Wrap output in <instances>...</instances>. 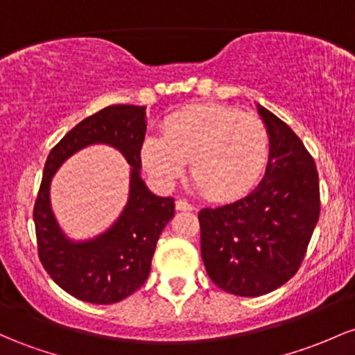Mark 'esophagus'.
Returning <instances> with one entry per match:
<instances>
[{
  "label": "esophagus",
  "mask_w": 355,
  "mask_h": 355,
  "mask_svg": "<svg viewBox=\"0 0 355 355\" xmlns=\"http://www.w3.org/2000/svg\"><path fill=\"white\" fill-rule=\"evenodd\" d=\"M175 207H177V210H193V205L189 204L184 198H178V200L175 202Z\"/></svg>",
  "instance_id": "obj_1"
}]
</instances>
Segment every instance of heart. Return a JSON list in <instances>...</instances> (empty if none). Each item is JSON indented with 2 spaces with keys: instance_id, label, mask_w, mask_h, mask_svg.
Segmentation results:
<instances>
[{
  "instance_id": "heart-1",
  "label": "heart",
  "mask_w": 355,
  "mask_h": 355,
  "mask_svg": "<svg viewBox=\"0 0 355 355\" xmlns=\"http://www.w3.org/2000/svg\"><path fill=\"white\" fill-rule=\"evenodd\" d=\"M163 136L143 139L141 165L159 185L170 187L190 162L193 184L205 197L231 202L254 189L270 162V133L259 118L234 107L198 104L173 112Z\"/></svg>"
}]
</instances>
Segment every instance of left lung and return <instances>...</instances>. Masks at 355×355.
Here are the masks:
<instances>
[{"instance_id": "1", "label": "left lung", "mask_w": 355, "mask_h": 355, "mask_svg": "<svg viewBox=\"0 0 355 355\" xmlns=\"http://www.w3.org/2000/svg\"><path fill=\"white\" fill-rule=\"evenodd\" d=\"M270 133V162L246 197L202 209L200 251L209 278L237 297H261L298 271L320 216L313 158L286 123L256 104Z\"/></svg>"}]
</instances>
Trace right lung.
I'll return each mask as SVG.
<instances>
[{
	"mask_svg": "<svg viewBox=\"0 0 355 355\" xmlns=\"http://www.w3.org/2000/svg\"><path fill=\"white\" fill-rule=\"evenodd\" d=\"M146 107L116 104L80 121L49 153L33 209L38 258L62 290L83 302L109 305L130 297L146 282L158 237L175 216L171 197L150 192L141 178L139 150ZM91 144L116 147L130 163V193L123 212L107 232L73 241L58 225L49 204V184L65 159Z\"/></svg>",
	"mask_w": 355,
	"mask_h": 355,
	"instance_id": "add662e5",
	"label": "right lung"
}]
</instances>
